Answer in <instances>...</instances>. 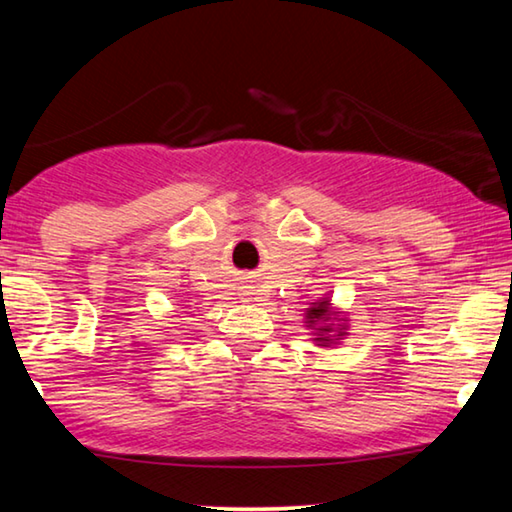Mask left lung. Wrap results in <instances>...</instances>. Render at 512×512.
<instances>
[{"mask_svg": "<svg viewBox=\"0 0 512 512\" xmlns=\"http://www.w3.org/2000/svg\"><path fill=\"white\" fill-rule=\"evenodd\" d=\"M327 302L329 300H323V302H320V305H316L314 309H309V323L311 325H314L316 323V320H323L325 316H329V311H327ZM329 329H332V327H320V332H329ZM320 341H327V339H320Z\"/></svg>", "mask_w": 512, "mask_h": 512, "instance_id": "obj_1", "label": "left lung"}]
</instances>
